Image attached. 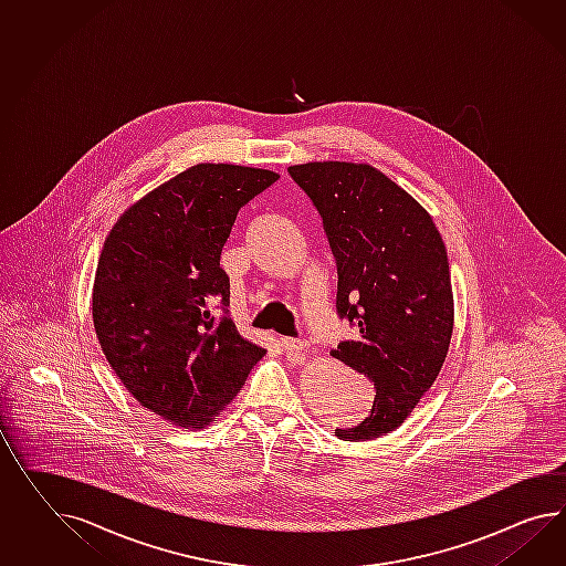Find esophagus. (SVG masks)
Returning <instances> with one entry per match:
<instances>
[{
	"label": "esophagus",
	"instance_id": "34e87169",
	"mask_svg": "<svg viewBox=\"0 0 566 566\" xmlns=\"http://www.w3.org/2000/svg\"><path fill=\"white\" fill-rule=\"evenodd\" d=\"M279 347L287 350V353H305L307 350V345L302 338H290V336H281Z\"/></svg>",
	"mask_w": 566,
	"mask_h": 566
}]
</instances>
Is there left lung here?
Returning a JSON list of instances; mask_svg holds the SVG:
<instances>
[{
  "label": "left lung",
  "mask_w": 566,
  "mask_h": 566,
  "mask_svg": "<svg viewBox=\"0 0 566 566\" xmlns=\"http://www.w3.org/2000/svg\"><path fill=\"white\" fill-rule=\"evenodd\" d=\"M322 218L336 262V314L359 334L331 350L374 381L369 417L336 429L345 441L390 433L446 361L453 331L448 250L431 216L367 164L287 168Z\"/></svg>",
  "instance_id": "obj_1"
}]
</instances>
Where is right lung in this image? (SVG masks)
<instances>
[{"label":"right lung","mask_w":566,"mask_h":566,"mask_svg":"<svg viewBox=\"0 0 566 566\" xmlns=\"http://www.w3.org/2000/svg\"><path fill=\"white\" fill-rule=\"evenodd\" d=\"M276 180L261 168L197 164L129 207L104 242L94 328L123 386L161 419L201 429L264 355L228 316L219 256L238 211Z\"/></svg>","instance_id":"1"}]
</instances>
